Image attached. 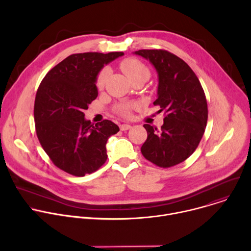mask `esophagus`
Segmentation results:
<instances>
[{
	"label": "esophagus",
	"mask_w": 251,
	"mask_h": 251,
	"mask_svg": "<svg viewBox=\"0 0 251 251\" xmlns=\"http://www.w3.org/2000/svg\"><path fill=\"white\" fill-rule=\"evenodd\" d=\"M131 128V125L129 124H122L120 125V130L121 131H126V130H129Z\"/></svg>",
	"instance_id": "esophagus-1"
}]
</instances>
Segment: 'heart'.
Listing matches in <instances>:
<instances>
[{
  "instance_id": "b5f03b06",
  "label": "heart",
  "mask_w": 251,
  "mask_h": 251,
  "mask_svg": "<svg viewBox=\"0 0 251 251\" xmlns=\"http://www.w3.org/2000/svg\"><path fill=\"white\" fill-rule=\"evenodd\" d=\"M120 68L122 70V73L127 76V78L132 83L135 81H142L144 83L150 77L149 68L144 63L133 57H129L122 60L120 62ZM108 75H109L108 68H104L100 71L96 79V86L98 89H102L104 87L106 79L108 77ZM136 106H137L136 103L124 102L117 105L116 112L123 117H128L130 116L132 109H134Z\"/></svg>"
}]
</instances>
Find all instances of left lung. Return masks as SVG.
Returning a JSON list of instances; mask_svg holds the SVG:
<instances>
[{"instance_id": "left-lung-1", "label": "left lung", "mask_w": 251, "mask_h": 251, "mask_svg": "<svg viewBox=\"0 0 251 251\" xmlns=\"http://www.w3.org/2000/svg\"><path fill=\"white\" fill-rule=\"evenodd\" d=\"M149 60L158 74L154 105L165 110L161 129L144 124L148 137L141 152L153 164L169 168L188 159L197 149L205 130L207 103L192 68L180 57L163 50L134 51Z\"/></svg>"}]
</instances>
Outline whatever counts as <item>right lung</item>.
Returning <instances> with one entry per match:
<instances>
[{
  "instance_id": "1",
  "label": "right lung",
  "mask_w": 251,
  "mask_h": 251,
  "mask_svg": "<svg viewBox=\"0 0 251 251\" xmlns=\"http://www.w3.org/2000/svg\"><path fill=\"white\" fill-rule=\"evenodd\" d=\"M123 54H71L50 69L40 84L33 109L35 131L53 164L70 175L91 174L107 160V140L119 127L110 120L94 125L85 119L83 110L98 95L100 70Z\"/></svg>"
}]
</instances>
